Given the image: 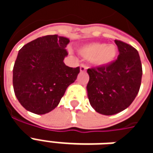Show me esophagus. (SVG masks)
Returning <instances> with one entry per match:
<instances>
[{"label": "esophagus", "instance_id": "obj_1", "mask_svg": "<svg viewBox=\"0 0 153 153\" xmlns=\"http://www.w3.org/2000/svg\"><path fill=\"white\" fill-rule=\"evenodd\" d=\"M87 70V67L85 65H83V64H81V65H80V72H85Z\"/></svg>", "mask_w": 153, "mask_h": 153}]
</instances>
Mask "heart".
Segmentation results:
<instances>
[{"label":"heart","mask_w":153,"mask_h":153,"mask_svg":"<svg viewBox=\"0 0 153 153\" xmlns=\"http://www.w3.org/2000/svg\"><path fill=\"white\" fill-rule=\"evenodd\" d=\"M80 55L88 60H93L97 65H107L115 60L117 48L115 45H106L103 42H92L87 44L79 50Z\"/></svg>","instance_id":"obj_1"}]
</instances>
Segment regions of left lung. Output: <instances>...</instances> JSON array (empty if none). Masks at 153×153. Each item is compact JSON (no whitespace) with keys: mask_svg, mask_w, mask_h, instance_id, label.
Instances as JSON below:
<instances>
[{"mask_svg":"<svg viewBox=\"0 0 153 153\" xmlns=\"http://www.w3.org/2000/svg\"><path fill=\"white\" fill-rule=\"evenodd\" d=\"M119 50L117 60L107 65L87 70L88 100L97 112L111 115L130 106L141 85L142 64L138 51L115 40Z\"/></svg>","mask_w":153,"mask_h":153,"instance_id":"left-lung-1","label":"left lung"}]
</instances>
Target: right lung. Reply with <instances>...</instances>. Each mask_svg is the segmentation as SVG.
Here are the masks:
<instances>
[{"label": "right lung", "instance_id": "1", "mask_svg": "<svg viewBox=\"0 0 153 153\" xmlns=\"http://www.w3.org/2000/svg\"><path fill=\"white\" fill-rule=\"evenodd\" d=\"M70 39L47 35L19 51L13 69V87L17 99L30 112L43 115L60 103L65 90L77 79L79 67L64 63Z\"/></svg>", "mask_w": 153, "mask_h": 153}]
</instances>
